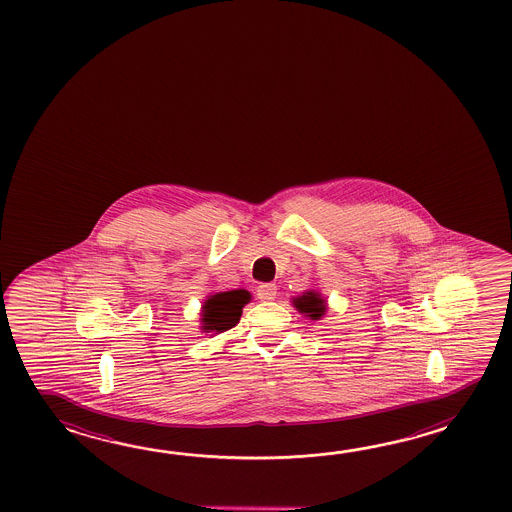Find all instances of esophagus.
I'll use <instances>...</instances> for the list:
<instances>
[{
  "mask_svg": "<svg viewBox=\"0 0 512 512\" xmlns=\"http://www.w3.org/2000/svg\"><path fill=\"white\" fill-rule=\"evenodd\" d=\"M276 293H278V289L274 283H261L258 287V298L261 302H271L276 298Z\"/></svg>",
  "mask_w": 512,
  "mask_h": 512,
  "instance_id": "34e87169",
  "label": "esophagus"
}]
</instances>
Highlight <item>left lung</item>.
<instances>
[{
  "instance_id": "1",
  "label": "left lung",
  "mask_w": 512,
  "mask_h": 512,
  "mask_svg": "<svg viewBox=\"0 0 512 512\" xmlns=\"http://www.w3.org/2000/svg\"><path fill=\"white\" fill-rule=\"evenodd\" d=\"M291 302L296 307V311L305 318L322 320L326 316L327 300L318 289H307L305 293L291 298Z\"/></svg>"
}]
</instances>
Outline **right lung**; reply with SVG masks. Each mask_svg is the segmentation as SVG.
Instances as JSON below:
<instances>
[{
	"label": "right lung",
	"mask_w": 512,
	"mask_h": 512,
	"mask_svg": "<svg viewBox=\"0 0 512 512\" xmlns=\"http://www.w3.org/2000/svg\"><path fill=\"white\" fill-rule=\"evenodd\" d=\"M251 293L245 289L208 294L201 305V331L205 335H219L240 322L243 307L251 302Z\"/></svg>",
	"instance_id": "1"
}]
</instances>
